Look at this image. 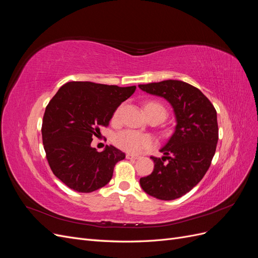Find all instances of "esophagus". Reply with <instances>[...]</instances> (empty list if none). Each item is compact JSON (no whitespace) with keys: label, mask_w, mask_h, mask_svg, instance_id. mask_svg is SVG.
Segmentation results:
<instances>
[{"label":"esophagus","mask_w":258,"mask_h":258,"mask_svg":"<svg viewBox=\"0 0 258 258\" xmlns=\"http://www.w3.org/2000/svg\"><path fill=\"white\" fill-rule=\"evenodd\" d=\"M126 158L127 159H138V158H140V156L139 155H134V154H127Z\"/></svg>","instance_id":"esophagus-1"}]
</instances>
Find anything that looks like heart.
<instances>
[{
    "mask_svg": "<svg viewBox=\"0 0 258 258\" xmlns=\"http://www.w3.org/2000/svg\"><path fill=\"white\" fill-rule=\"evenodd\" d=\"M147 110H156L162 111L166 113L165 107L157 102H148L145 105V111ZM120 113V107L117 108L114 113V118H117ZM114 143L121 150L128 153H138L144 148L150 147L153 144V140L151 137L146 135L140 134L135 130H122L117 132L114 137Z\"/></svg>",
    "mask_w": 258,
    "mask_h": 258,
    "instance_id": "obj_1",
    "label": "heart"
}]
</instances>
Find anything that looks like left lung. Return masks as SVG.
I'll return each mask as SVG.
<instances>
[{
    "label": "left lung",
    "mask_w": 258,
    "mask_h": 258,
    "mask_svg": "<svg viewBox=\"0 0 258 258\" xmlns=\"http://www.w3.org/2000/svg\"><path fill=\"white\" fill-rule=\"evenodd\" d=\"M139 87L165 98L176 118L174 134L160 150L165 156H152L154 171L140 178V184L150 196L174 200L191 190L210 168L218 140L216 110L198 88L182 81L168 80Z\"/></svg>",
    "instance_id": "obj_1"
}]
</instances>
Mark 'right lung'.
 I'll return each mask as SVG.
<instances>
[{
    "label": "right lung",
    "instance_id": "right-lung-1",
    "mask_svg": "<svg viewBox=\"0 0 258 258\" xmlns=\"http://www.w3.org/2000/svg\"><path fill=\"white\" fill-rule=\"evenodd\" d=\"M136 88L70 82L49 101L42 123L46 158L52 173L71 189L91 192L105 186L116 163L126 157L113 145L98 152L90 144Z\"/></svg>",
    "mask_w": 258,
    "mask_h": 258
}]
</instances>
